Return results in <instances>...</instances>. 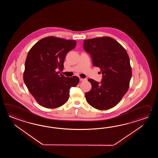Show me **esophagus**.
Masks as SVG:
<instances>
[{
  "instance_id": "1",
  "label": "esophagus",
  "mask_w": 158,
  "mask_h": 158,
  "mask_svg": "<svg viewBox=\"0 0 158 158\" xmlns=\"http://www.w3.org/2000/svg\"><path fill=\"white\" fill-rule=\"evenodd\" d=\"M80 81H85L87 80V79L86 78H82L80 77Z\"/></svg>"
}]
</instances>
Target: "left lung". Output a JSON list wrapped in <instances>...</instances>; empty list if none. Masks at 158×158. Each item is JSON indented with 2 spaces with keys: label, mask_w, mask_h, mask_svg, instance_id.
<instances>
[{
  "label": "left lung",
  "mask_w": 158,
  "mask_h": 158,
  "mask_svg": "<svg viewBox=\"0 0 158 158\" xmlns=\"http://www.w3.org/2000/svg\"><path fill=\"white\" fill-rule=\"evenodd\" d=\"M84 48L90 55L93 65L100 68L103 74L101 82L88 80L92 87L85 93L87 103L99 110L114 107L128 90L132 76L127 52L109 37L85 40Z\"/></svg>",
  "instance_id": "1"
}]
</instances>
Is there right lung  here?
Segmentation results:
<instances>
[{"instance_id":"right-lung-1","label":"right lung","mask_w":158,"mask_h":158,"mask_svg":"<svg viewBox=\"0 0 158 158\" xmlns=\"http://www.w3.org/2000/svg\"><path fill=\"white\" fill-rule=\"evenodd\" d=\"M76 41L47 37L31 48L25 63L24 81L27 88L40 106L56 108L65 104L70 89L79 82L77 76L66 77L59 74L69 51L74 48Z\"/></svg>"}]
</instances>
